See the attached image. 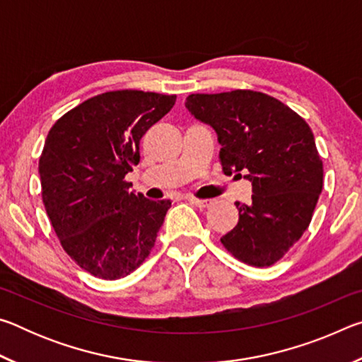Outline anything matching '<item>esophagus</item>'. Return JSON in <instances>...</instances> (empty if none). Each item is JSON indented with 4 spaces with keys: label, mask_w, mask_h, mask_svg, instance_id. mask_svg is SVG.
Instances as JSON below:
<instances>
[{
    "label": "esophagus",
    "mask_w": 362,
    "mask_h": 362,
    "mask_svg": "<svg viewBox=\"0 0 362 362\" xmlns=\"http://www.w3.org/2000/svg\"><path fill=\"white\" fill-rule=\"evenodd\" d=\"M188 201H189V203H192V204L198 206V207H209V206L212 204L211 199H198V198H193V196H189Z\"/></svg>",
    "instance_id": "esophagus-1"
}]
</instances>
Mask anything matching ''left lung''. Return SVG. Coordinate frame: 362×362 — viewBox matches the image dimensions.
<instances>
[{
    "label": "left lung",
    "mask_w": 362,
    "mask_h": 362,
    "mask_svg": "<svg viewBox=\"0 0 362 362\" xmlns=\"http://www.w3.org/2000/svg\"><path fill=\"white\" fill-rule=\"evenodd\" d=\"M185 107L216 131L223 174L252 183L250 203H235L240 220L220 241L247 265H273L308 228L321 194L313 132L283 102L255 90L192 94Z\"/></svg>",
    "instance_id": "8db88e82"
}]
</instances>
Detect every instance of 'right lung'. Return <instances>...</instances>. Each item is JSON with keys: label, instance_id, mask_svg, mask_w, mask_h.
<instances>
[{"label": "right lung", "instance_id": "obj_1", "mask_svg": "<svg viewBox=\"0 0 362 362\" xmlns=\"http://www.w3.org/2000/svg\"><path fill=\"white\" fill-rule=\"evenodd\" d=\"M175 95L113 90L65 113L49 131L40 158L42 203L66 254L102 279L142 265L170 207L131 192L127 173L140 161L144 134Z\"/></svg>", "mask_w": 362, "mask_h": 362}]
</instances>
